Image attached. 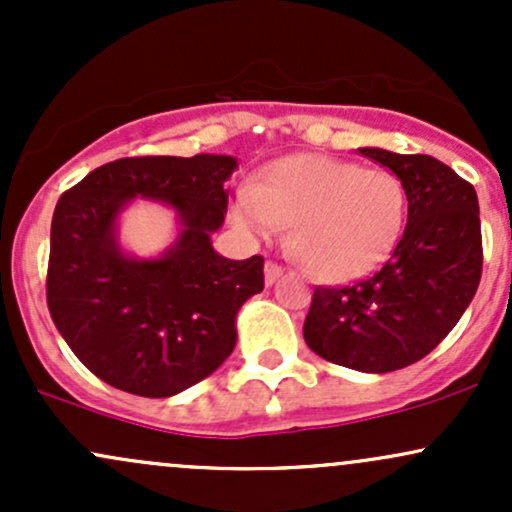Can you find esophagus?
Wrapping results in <instances>:
<instances>
[{"mask_svg":"<svg viewBox=\"0 0 512 512\" xmlns=\"http://www.w3.org/2000/svg\"><path fill=\"white\" fill-rule=\"evenodd\" d=\"M281 274H284V269H281L279 264H274V262L264 264V284H267V286L276 284V281L281 279Z\"/></svg>","mask_w":512,"mask_h":512,"instance_id":"esophagus-1","label":"esophagus"}]
</instances>
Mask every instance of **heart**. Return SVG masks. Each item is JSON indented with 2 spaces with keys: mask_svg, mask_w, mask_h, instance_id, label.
Segmentation results:
<instances>
[{
  "mask_svg": "<svg viewBox=\"0 0 512 512\" xmlns=\"http://www.w3.org/2000/svg\"><path fill=\"white\" fill-rule=\"evenodd\" d=\"M238 231L272 238L289 226L286 245L315 279L349 284L373 274L397 248L407 192L390 170L342 158H276L231 209Z\"/></svg>",
  "mask_w": 512,
  "mask_h": 512,
  "instance_id": "heart-1",
  "label": "heart"
}]
</instances>
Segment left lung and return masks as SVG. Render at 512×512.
Here are the masks:
<instances>
[{"mask_svg": "<svg viewBox=\"0 0 512 512\" xmlns=\"http://www.w3.org/2000/svg\"><path fill=\"white\" fill-rule=\"evenodd\" d=\"M358 151L402 180L407 228L380 272L344 289L317 286L303 337L337 366L390 373L431 354L472 303L481 279L479 202L438 158Z\"/></svg>", "mask_w": 512, "mask_h": 512, "instance_id": "8db88e82", "label": "left lung"}]
</instances>
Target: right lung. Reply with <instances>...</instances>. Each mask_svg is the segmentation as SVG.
I'll use <instances>...</instances> for the list:
<instances>
[{
  "label": "right lung",
  "instance_id": "add662e5",
  "mask_svg": "<svg viewBox=\"0 0 512 512\" xmlns=\"http://www.w3.org/2000/svg\"><path fill=\"white\" fill-rule=\"evenodd\" d=\"M236 158H120L64 192L52 214L48 308L64 342L103 383L173 397L214 373L236 346V317L264 289V260H228L211 245ZM174 209L179 236L156 258L121 248L134 198Z\"/></svg>",
  "mask_w": 512,
  "mask_h": 512
}]
</instances>
